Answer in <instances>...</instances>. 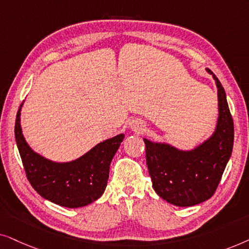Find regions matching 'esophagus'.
<instances>
[{
    "label": "esophagus",
    "mask_w": 249,
    "mask_h": 249,
    "mask_svg": "<svg viewBox=\"0 0 249 249\" xmlns=\"http://www.w3.org/2000/svg\"><path fill=\"white\" fill-rule=\"evenodd\" d=\"M131 128H132V130L137 131V130H139V128H141V125L139 124V123H134V124L131 125Z\"/></svg>",
    "instance_id": "34e87169"
}]
</instances>
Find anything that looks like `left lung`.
I'll use <instances>...</instances> for the list:
<instances>
[{"instance_id":"8db88e82","label":"left lung","mask_w":249,"mask_h":249,"mask_svg":"<svg viewBox=\"0 0 249 249\" xmlns=\"http://www.w3.org/2000/svg\"><path fill=\"white\" fill-rule=\"evenodd\" d=\"M217 88L218 117L214 133L191 150L143 139L152 188L159 197L178 207L210 199L220 183L233 147V121L221 82L211 69Z\"/></svg>"}]
</instances>
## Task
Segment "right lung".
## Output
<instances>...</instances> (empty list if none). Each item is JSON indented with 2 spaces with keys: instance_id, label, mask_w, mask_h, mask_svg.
Instances as JSON below:
<instances>
[{
  "instance_id": "right-lung-1",
  "label": "right lung",
  "mask_w": 249,
  "mask_h": 249,
  "mask_svg": "<svg viewBox=\"0 0 249 249\" xmlns=\"http://www.w3.org/2000/svg\"><path fill=\"white\" fill-rule=\"evenodd\" d=\"M21 107L17 112L15 137L26 175L35 191L44 199L68 208L83 207L99 199L107 187L109 166L124 134L100 142L75 160L58 163L35 152L26 142L20 125Z\"/></svg>"
}]
</instances>
